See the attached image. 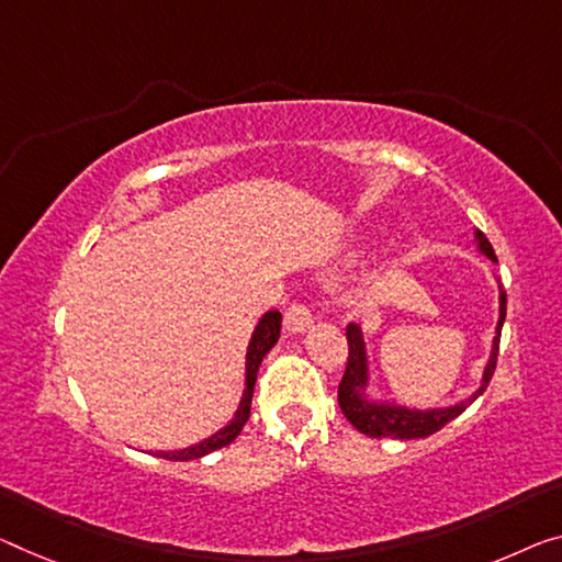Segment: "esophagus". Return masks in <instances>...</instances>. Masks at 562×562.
<instances>
[{
	"instance_id": "obj_1",
	"label": "esophagus",
	"mask_w": 562,
	"mask_h": 562,
	"mask_svg": "<svg viewBox=\"0 0 562 562\" xmlns=\"http://www.w3.org/2000/svg\"><path fill=\"white\" fill-rule=\"evenodd\" d=\"M283 326L289 334H304L314 326V316H311L306 304H291L283 314Z\"/></svg>"
}]
</instances>
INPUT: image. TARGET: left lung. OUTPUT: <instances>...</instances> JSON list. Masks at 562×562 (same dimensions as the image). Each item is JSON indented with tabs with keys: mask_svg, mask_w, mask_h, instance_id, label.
<instances>
[{
	"mask_svg": "<svg viewBox=\"0 0 562 562\" xmlns=\"http://www.w3.org/2000/svg\"><path fill=\"white\" fill-rule=\"evenodd\" d=\"M474 244H477V251L487 256L492 263H497V256L492 251L490 240L485 233L474 231ZM499 308H497V326L495 336H492L490 357L485 361V369H482L480 384L470 396L464 400L447 404V407H431V409H414L404 407V404H396L390 400H374L369 394L371 390V369H369V353H367V341L364 331L357 322L347 326V341H349V361L347 371H344V379L339 384V407L353 427H357L361 435L367 437H392V439H417V437H429L435 431L442 429L447 422L470 407V404L477 400V396L487 390L492 371H495L497 351H499V331H503L505 324V311H507V296L505 289L499 286Z\"/></svg>",
	"mask_w": 562,
	"mask_h": 562,
	"instance_id": "1",
	"label": "left lung"
}]
</instances>
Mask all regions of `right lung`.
Returning a JSON list of instances; mask_svg holds the SVG:
<instances>
[{"label": "right lung", "mask_w": 562, "mask_h": 562, "mask_svg": "<svg viewBox=\"0 0 562 562\" xmlns=\"http://www.w3.org/2000/svg\"><path fill=\"white\" fill-rule=\"evenodd\" d=\"M281 336V311H266V314L258 318L256 329L251 334V341H248L246 349V382H244V394H240L238 409L233 414V419L228 422L226 427H221L218 431H213L211 437L201 439L191 447H183V450H168V452H155V457H162V460H198V457H205L221 447L231 445L233 439L238 437V431L244 429V425L248 422V414H251V400H254V384H256V374L258 367L266 353L273 349V344L279 341Z\"/></svg>", "instance_id": "add662e5"}]
</instances>
